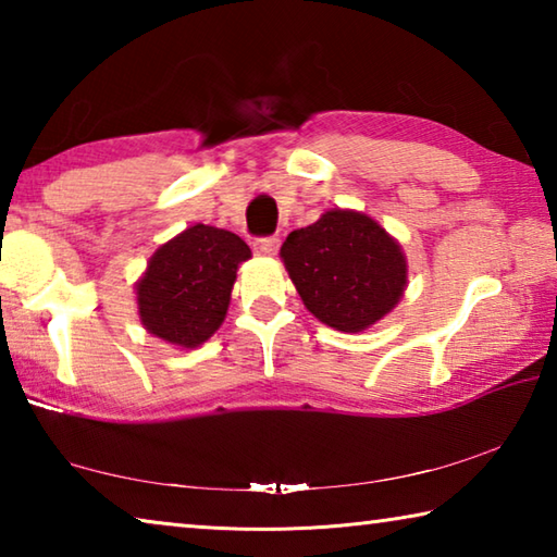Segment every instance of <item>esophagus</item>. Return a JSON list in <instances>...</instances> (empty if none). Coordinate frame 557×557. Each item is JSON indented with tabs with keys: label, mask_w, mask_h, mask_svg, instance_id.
<instances>
[{
	"label": "esophagus",
	"mask_w": 557,
	"mask_h": 557,
	"mask_svg": "<svg viewBox=\"0 0 557 557\" xmlns=\"http://www.w3.org/2000/svg\"><path fill=\"white\" fill-rule=\"evenodd\" d=\"M277 248H280L277 238H258L252 243V250H256L258 256H275Z\"/></svg>",
	"instance_id": "1"
}]
</instances>
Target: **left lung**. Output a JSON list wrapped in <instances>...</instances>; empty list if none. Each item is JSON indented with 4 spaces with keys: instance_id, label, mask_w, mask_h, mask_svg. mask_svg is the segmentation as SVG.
<instances>
[{
    "instance_id": "8db88e82",
    "label": "left lung",
    "mask_w": 557,
    "mask_h": 557,
    "mask_svg": "<svg viewBox=\"0 0 557 557\" xmlns=\"http://www.w3.org/2000/svg\"><path fill=\"white\" fill-rule=\"evenodd\" d=\"M280 258L305 307L336 332H366L393 312L408 287L400 243L363 211H324L287 235Z\"/></svg>"
}]
</instances>
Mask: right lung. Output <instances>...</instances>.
<instances>
[{
	"label": "right lung",
	"mask_w": 557,
	"mask_h": 557,
	"mask_svg": "<svg viewBox=\"0 0 557 557\" xmlns=\"http://www.w3.org/2000/svg\"><path fill=\"white\" fill-rule=\"evenodd\" d=\"M252 252L238 235L196 223L159 245L137 280V312L149 334L196 348L228 314L235 272Z\"/></svg>",
	"instance_id": "obj_1"
}]
</instances>
